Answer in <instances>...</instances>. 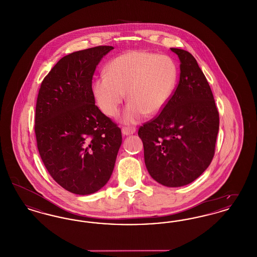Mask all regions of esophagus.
Returning <instances> with one entry per match:
<instances>
[{
	"instance_id": "1",
	"label": "esophagus",
	"mask_w": 257,
	"mask_h": 257,
	"mask_svg": "<svg viewBox=\"0 0 257 257\" xmlns=\"http://www.w3.org/2000/svg\"><path fill=\"white\" fill-rule=\"evenodd\" d=\"M135 132H136V128H134V127H124V128H122L123 136L133 135Z\"/></svg>"
}]
</instances>
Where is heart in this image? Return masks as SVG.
I'll return each instance as SVG.
<instances>
[{
    "instance_id": "heart-1",
    "label": "heart",
    "mask_w": 257,
    "mask_h": 257,
    "mask_svg": "<svg viewBox=\"0 0 257 257\" xmlns=\"http://www.w3.org/2000/svg\"><path fill=\"white\" fill-rule=\"evenodd\" d=\"M177 79V66L170 57L134 50L109 62L106 75L94 81L92 93L101 111L114 117L127 92L130 102L123 111L122 119L127 124H135L147 113L158 114L167 107Z\"/></svg>"
}]
</instances>
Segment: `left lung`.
<instances>
[{"mask_svg": "<svg viewBox=\"0 0 257 257\" xmlns=\"http://www.w3.org/2000/svg\"><path fill=\"white\" fill-rule=\"evenodd\" d=\"M180 61V79L167 107L140 127L150 176L167 187L195 181L211 164L219 132L212 90L192 54L171 48Z\"/></svg>", "mask_w": 257, "mask_h": 257, "instance_id": "1", "label": "left lung"}]
</instances>
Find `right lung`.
Masks as SVG:
<instances>
[{"instance_id":"right-lung-1","label":"right lung","mask_w":257,"mask_h":257,"mask_svg":"<svg viewBox=\"0 0 257 257\" xmlns=\"http://www.w3.org/2000/svg\"><path fill=\"white\" fill-rule=\"evenodd\" d=\"M112 46H97L63 57L38 91L35 131L37 149L53 177L66 191L90 195L113 171L121 130L95 105L92 77Z\"/></svg>"}]
</instances>
